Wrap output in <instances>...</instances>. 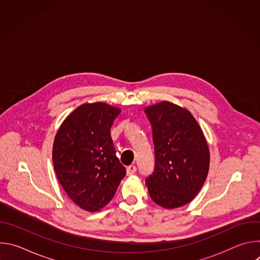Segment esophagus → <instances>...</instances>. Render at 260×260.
<instances>
[{
  "instance_id": "34e87169",
  "label": "esophagus",
  "mask_w": 260,
  "mask_h": 260,
  "mask_svg": "<svg viewBox=\"0 0 260 260\" xmlns=\"http://www.w3.org/2000/svg\"><path fill=\"white\" fill-rule=\"evenodd\" d=\"M136 172H137V167H136L135 165H131V166H128L127 169H126V173H127L128 176L134 175Z\"/></svg>"
}]
</instances>
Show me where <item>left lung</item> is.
Here are the masks:
<instances>
[{
  "label": "left lung",
  "instance_id": "left-lung-1",
  "mask_svg": "<svg viewBox=\"0 0 260 260\" xmlns=\"http://www.w3.org/2000/svg\"><path fill=\"white\" fill-rule=\"evenodd\" d=\"M152 125L155 165L145 180L150 198L166 209L190 203L209 172L204 134L189 111L170 102L147 107Z\"/></svg>",
  "mask_w": 260,
  "mask_h": 260
}]
</instances>
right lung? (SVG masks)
Segmentation results:
<instances>
[{"label":"right lung","mask_w":260,"mask_h":260,"mask_svg":"<svg viewBox=\"0 0 260 260\" xmlns=\"http://www.w3.org/2000/svg\"><path fill=\"white\" fill-rule=\"evenodd\" d=\"M119 114L118 108L105 103L84 104L66 118L54 139L57 179L69 198L89 212L112 200L126 175L110 133Z\"/></svg>","instance_id":"add662e5"}]
</instances>
